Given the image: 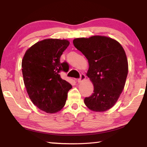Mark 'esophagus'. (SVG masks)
<instances>
[{
	"label": "esophagus",
	"mask_w": 147,
	"mask_h": 147,
	"mask_svg": "<svg viewBox=\"0 0 147 147\" xmlns=\"http://www.w3.org/2000/svg\"><path fill=\"white\" fill-rule=\"evenodd\" d=\"M86 75L84 74H80V78L78 80V82H82L83 80L86 79Z\"/></svg>",
	"instance_id": "obj_1"
}]
</instances>
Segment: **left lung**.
I'll use <instances>...</instances> for the list:
<instances>
[{"mask_svg": "<svg viewBox=\"0 0 147 147\" xmlns=\"http://www.w3.org/2000/svg\"><path fill=\"white\" fill-rule=\"evenodd\" d=\"M73 44L88 59L87 76L94 86L93 93L84 98V103L98 112L112 108L128 75V60L123 47L113 39L100 36L74 39Z\"/></svg>", "mask_w": 147, "mask_h": 147, "instance_id": "left-lung-1", "label": "left lung"}]
</instances>
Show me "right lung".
<instances>
[{"instance_id":"obj_1","label":"right lung","mask_w":147,"mask_h":147,"mask_svg":"<svg viewBox=\"0 0 147 147\" xmlns=\"http://www.w3.org/2000/svg\"><path fill=\"white\" fill-rule=\"evenodd\" d=\"M69 45L65 39H47L28 49L22 61L24 83L35 106L49 113L58 112L65 104L72 86L60 76L68 71L66 62H60Z\"/></svg>"}]
</instances>
